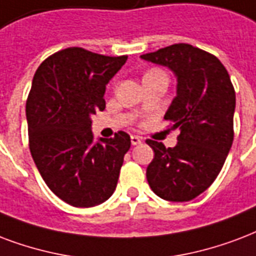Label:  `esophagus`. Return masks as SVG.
<instances>
[{
  "mask_svg": "<svg viewBox=\"0 0 256 256\" xmlns=\"http://www.w3.org/2000/svg\"><path fill=\"white\" fill-rule=\"evenodd\" d=\"M142 138L140 136H132V145H138V144H141Z\"/></svg>",
  "mask_w": 256,
  "mask_h": 256,
  "instance_id": "obj_1",
  "label": "esophagus"
}]
</instances>
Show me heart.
I'll use <instances>...</instances> for the list:
<instances>
[{"label":"heart","mask_w":256,"mask_h":256,"mask_svg":"<svg viewBox=\"0 0 256 256\" xmlns=\"http://www.w3.org/2000/svg\"><path fill=\"white\" fill-rule=\"evenodd\" d=\"M153 72H158V70H150V71L148 72V74H153Z\"/></svg>","instance_id":"heart-1"}]
</instances>
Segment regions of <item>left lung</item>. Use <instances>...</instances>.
Instances as JSON below:
<instances>
[{"instance_id":"left-lung-1","label":"left lung","mask_w":256,"mask_h":256,"mask_svg":"<svg viewBox=\"0 0 256 256\" xmlns=\"http://www.w3.org/2000/svg\"><path fill=\"white\" fill-rule=\"evenodd\" d=\"M141 58L177 76V96L164 118L180 130L174 148L146 140L154 152L146 178L164 200L189 202L210 188L226 162L234 141L235 90L219 58L190 44L178 42Z\"/></svg>"}]
</instances>
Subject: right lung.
Masks as SVG:
<instances>
[{
	"instance_id": "right-lung-1",
	"label": "right lung",
	"mask_w": 256,
	"mask_h": 256,
	"mask_svg": "<svg viewBox=\"0 0 256 256\" xmlns=\"http://www.w3.org/2000/svg\"><path fill=\"white\" fill-rule=\"evenodd\" d=\"M126 60L71 46L46 58L33 76L29 149L48 188L70 206H98L116 188L130 136L118 132L95 144L90 116L104 110L106 84Z\"/></svg>"
}]
</instances>
